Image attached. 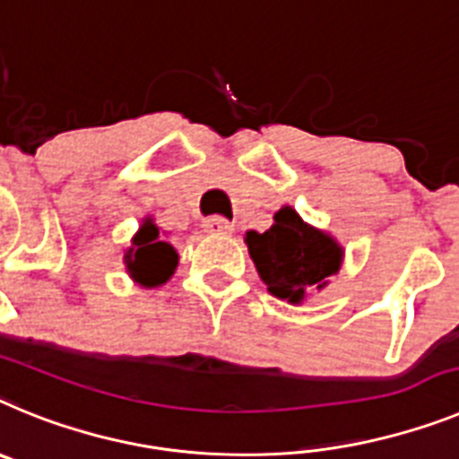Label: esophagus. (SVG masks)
Masks as SVG:
<instances>
[{
    "label": "esophagus",
    "instance_id": "esophagus-1",
    "mask_svg": "<svg viewBox=\"0 0 459 459\" xmlns=\"http://www.w3.org/2000/svg\"><path fill=\"white\" fill-rule=\"evenodd\" d=\"M203 226H205L207 233H212V235H229L230 230H233V224H230L229 219L219 217V214H214V217H207L205 224Z\"/></svg>",
    "mask_w": 459,
    "mask_h": 459
}]
</instances>
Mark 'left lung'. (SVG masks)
<instances>
[{
    "mask_svg": "<svg viewBox=\"0 0 459 459\" xmlns=\"http://www.w3.org/2000/svg\"><path fill=\"white\" fill-rule=\"evenodd\" d=\"M265 233L247 230L245 242L258 277L279 300L302 305L309 290H324L340 273L344 247L333 235L305 219L290 205L274 212Z\"/></svg>",
    "mask_w": 459,
    "mask_h": 459,
    "instance_id": "obj_1",
    "label": "left lung"
}]
</instances>
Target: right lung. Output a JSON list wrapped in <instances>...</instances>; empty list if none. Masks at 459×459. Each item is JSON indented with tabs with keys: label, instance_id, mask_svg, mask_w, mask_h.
<instances>
[{
	"label": "right lung",
	"instance_id": "add662e5",
	"mask_svg": "<svg viewBox=\"0 0 459 459\" xmlns=\"http://www.w3.org/2000/svg\"><path fill=\"white\" fill-rule=\"evenodd\" d=\"M122 261H125L126 274L135 284L143 289H157L173 277L180 256L170 242L163 240L154 219L145 217L141 229L131 238V247H126Z\"/></svg>",
	"mask_w": 459,
	"mask_h": 459
}]
</instances>
